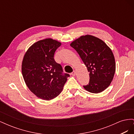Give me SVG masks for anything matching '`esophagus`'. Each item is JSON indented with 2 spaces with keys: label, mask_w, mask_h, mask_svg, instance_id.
Returning a JSON list of instances; mask_svg holds the SVG:
<instances>
[{
  "label": "esophagus",
  "mask_w": 134,
  "mask_h": 134,
  "mask_svg": "<svg viewBox=\"0 0 134 134\" xmlns=\"http://www.w3.org/2000/svg\"><path fill=\"white\" fill-rule=\"evenodd\" d=\"M75 74H76V72H75V70H74L73 71H72L71 73V74L72 75V76H75Z\"/></svg>",
  "instance_id": "1"
}]
</instances>
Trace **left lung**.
<instances>
[{
    "label": "left lung",
    "instance_id": "1",
    "mask_svg": "<svg viewBox=\"0 0 134 134\" xmlns=\"http://www.w3.org/2000/svg\"><path fill=\"white\" fill-rule=\"evenodd\" d=\"M70 46L79 55L90 72V82L83 86L91 93H98L110 85L116 64L111 50L102 40L91 35L81 36Z\"/></svg>",
    "mask_w": 134,
    "mask_h": 134
}]
</instances>
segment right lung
Returning a JSON list of instances; mask_svg holds the SVG:
<instances>
[{"instance_id": "add662e5", "label": "right lung", "mask_w": 134, "mask_h": 134, "mask_svg": "<svg viewBox=\"0 0 134 134\" xmlns=\"http://www.w3.org/2000/svg\"><path fill=\"white\" fill-rule=\"evenodd\" d=\"M60 42L46 38L28 48L22 65L23 79L30 90L40 98L51 100L60 94L67 78L62 65L55 62L54 54Z\"/></svg>"}]
</instances>
